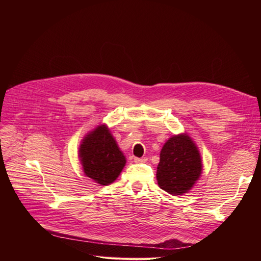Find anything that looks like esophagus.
<instances>
[{
	"mask_svg": "<svg viewBox=\"0 0 261 261\" xmlns=\"http://www.w3.org/2000/svg\"><path fill=\"white\" fill-rule=\"evenodd\" d=\"M147 161V158H134V162L135 163H144Z\"/></svg>",
	"mask_w": 261,
	"mask_h": 261,
	"instance_id": "1",
	"label": "esophagus"
}]
</instances>
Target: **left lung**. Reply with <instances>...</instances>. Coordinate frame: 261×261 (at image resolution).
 I'll return each mask as SVG.
<instances>
[{
    "label": "left lung",
    "mask_w": 261,
    "mask_h": 261,
    "mask_svg": "<svg viewBox=\"0 0 261 261\" xmlns=\"http://www.w3.org/2000/svg\"><path fill=\"white\" fill-rule=\"evenodd\" d=\"M202 162L199 150L187 134L172 136L160 152L156 168L158 185L176 196L191 191L200 177Z\"/></svg>",
    "instance_id": "left-lung-1"
}]
</instances>
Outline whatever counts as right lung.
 Listing matches in <instances>:
<instances>
[{
    "label": "right lung",
    "instance_id": "add662e5",
    "mask_svg": "<svg viewBox=\"0 0 261 261\" xmlns=\"http://www.w3.org/2000/svg\"><path fill=\"white\" fill-rule=\"evenodd\" d=\"M80 159L85 175L105 186L113 183L126 163L107 125H99L85 136L80 146Z\"/></svg>",
    "mask_w": 261,
    "mask_h": 261
}]
</instances>
